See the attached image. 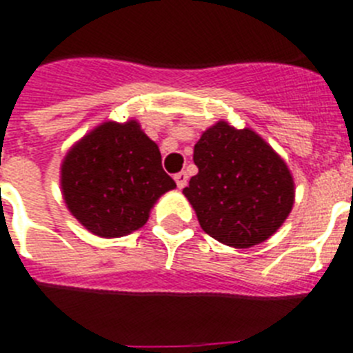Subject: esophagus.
<instances>
[{"mask_svg": "<svg viewBox=\"0 0 353 353\" xmlns=\"http://www.w3.org/2000/svg\"><path fill=\"white\" fill-rule=\"evenodd\" d=\"M174 179H176V183H177V188H185L186 183H188V174L177 172L176 176H174Z\"/></svg>", "mask_w": 353, "mask_h": 353, "instance_id": "obj_1", "label": "esophagus"}]
</instances>
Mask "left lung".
<instances>
[{
    "label": "left lung",
    "mask_w": 353,
    "mask_h": 353,
    "mask_svg": "<svg viewBox=\"0 0 353 353\" xmlns=\"http://www.w3.org/2000/svg\"><path fill=\"white\" fill-rule=\"evenodd\" d=\"M199 172L183 194L204 232L223 245L249 249L288 219L295 185L281 156L252 130L216 122L194 149Z\"/></svg>",
    "instance_id": "left-lung-1"
}]
</instances>
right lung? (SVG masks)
Wrapping results in <instances>:
<instances>
[{"mask_svg": "<svg viewBox=\"0 0 353 353\" xmlns=\"http://www.w3.org/2000/svg\"><path fill=\"white\" fill-rule=\"evenodd\" d=\"M176 183L139 122H104L79 140L62 165L69 211L90 232L119 238L147 222L152 204Z\"/></svg>", "mask_w": 353, "mask_h": 353, "instance_id": "obj_1", "label": "right lung"}]
</instances>
